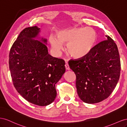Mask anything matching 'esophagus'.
<instances>
[{
    "instance_id": "esophagus-1",
    "label": "esophagus",
    "mask_w": 127,
    "mask_h": 127,
    "mask_svg": "<svg viewBox=\"0 0 127 127\" xmlns=\"http://www.w3.org/2000/svg\"><path fill=\"white\" fill-rule=\"evenodd\" d=\"M65 68H66V69L67 70H70V68L69 65H68V64L67 63H66L65 65Z\"/></svg>"
}]
</instances>
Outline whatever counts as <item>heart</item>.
<instances>
[{
  "label": "heart",
  "instance_id": "b5f03b06",
  "mask_svg": "<svg viewBox=\"0 0 127 127\" xmlns=\"http://www.w3.org/2000/svg\"><path fill=\"white\" fill-rule=\"evenodd\" d=\"M96 39V32L92 28H77L59 32L57 38L51 37L50 42L56 52L63 49V44L67 45L68 53L75 59H81L92 51Z\"/></svg>",
  "mask_w": 127,
  "mask_h": 127
}]
</instances>
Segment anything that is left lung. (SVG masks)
Segmentation results:
<instances>
[{
	"label": "left lung",
	"mask_w": 127,
	"mask_h": 127,
	"mask_svg": "<svg viewBox=\"0 0 127 127\" xmlns=\"http://www.w3.org/2000/svg\"><path fill=\"white\" fill-rule=\"evenodd\" d=\"M94 47L90 53L78 60L68 62L76 75V88L80 98L88 104L102 102L117 86L121 64L118 47L108 35Z\"/></svg>",
	"instance_id": "left-lung-1"
}]
</instances>
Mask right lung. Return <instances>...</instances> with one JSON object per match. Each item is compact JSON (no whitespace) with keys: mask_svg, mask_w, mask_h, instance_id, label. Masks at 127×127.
I'll use <instances>...</instances> for the list:
<instances>
[{"mask_svg":"<svg viewBox=\"0 0 127 127\" xmlns=\"http://www.w3.org/2000/svg\"><path fill=\"white\" fill-rule=\"evenodd\" d=\"M40 28L29 27L21 32L9 55V67L14 87L25 99L47 106L57 95L55 85L65 72L63 60L48 54L47 39Z\"/></svg>","mask_w":127,"mask_h":127,"instance_id":"add662e5","label":"right lung"}]
</instances>
